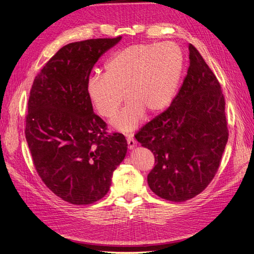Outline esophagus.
I'll list each match as a JSON object with an SVG mask.
<instances>
[{"label": "esophagus", "instance_id": "esophagus-1", "mask_svg": "<svg viewBox=\"0 0 254 254\" xmlns=\"http://www.w3.org/2000/svg\"><path fill=\"white\" fill-rule=\"evenodd\" d=\"M127 143H128V148L129 149H133L136 146V142L134 141L132 134H129L127 136Z\"/></svg>", "mask_w": 254, "mask_h": 254}]
</instances>
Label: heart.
I'll return each mask as SVG.
<instances>
[{
	"label": "heart",
	"mask_w": 254,
	"mask_h": 254,
	"mask_svg": "<svg viewBox=\"0 0 254 254\" xmlns=\"http://www.w3.org/2000/svg\"><path fill=\"white\" fill-rule=\"evenodd\" d=\"M183 67L181 49L173 42L135 44L107 60L104 75L91 76L87 93L96 112L111 119L123 101L127 104L112 120V126L131 132L144 111L155 113L171 103Z\"/></svg>",
	"instance_id": "obj_1"
}]
</instances>
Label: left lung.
Segmentation results:
<instances>
[{"label": "left lung", "mask_w": 254, "mask_h": 254, "mask_svg": "<svg viewBox=\"0 0 254 254\" xmlns=\"http://www.w3.org/2000/svg\"><path fill=\"white\" fill-rule=\"evenodd\" d=\"M190 66L171 106L135 133L155 156L150 190L166 200L194 198L216 174L228 142L225 97L216 76L194 45Z\"/></svg>", "instance_id": "8db88e82"}]
</instances>
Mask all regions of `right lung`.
Wrapping results in <instances>:
<instances>
[{
  "instance_id": "add662e5",
  "label": "right lung",
  "mask_w": 254,
  "mask_h": 254,
  "mask_svg": "<svg viewBox=\"0 0 254 254\" xmlns=\"http://www.w3.org/2000/svg\"><path fill=\"white\" fill-rule=\"evenodd\" d=\"M121 39L64 45L30 90L25 136L35 167L45 186L72 204L93 203L108 193L113 172L127 153L125 136L108 134L87 93L98 58Z\"/></svg>"
}]
</instances>
